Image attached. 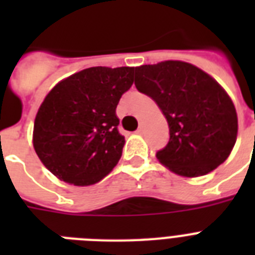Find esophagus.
I'll return each mask as SVG.
<instances>
[{
  "label": "esophagus",
  "instance_id": "esophagus-1",
  "mask_svg": "<svg viewBox=\"0 0 255 255\" xmlns=\"http://www.w3.org/2000/svg\"><path fill=\"white\" fill-rule=\"evenodd\" d=\"M136 132H137V133H143L144 132V124L143 123L139 124V128H137V131Z\"/></svg>",
  "mask_w": 255,
  "mask_h": 255
}]
</instances>
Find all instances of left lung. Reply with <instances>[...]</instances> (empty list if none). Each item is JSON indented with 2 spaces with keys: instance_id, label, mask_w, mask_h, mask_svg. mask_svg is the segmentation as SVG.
I'll use <instances>...</instances> for the list:
<instances>
[{
  "instance_id": "obj_1",
  "label": "left lung",
  "mask_w": 255,
  "mask_h": 255,
  "mask_svg": "<svg viewBox=\"0 0 255 255\" xmlns=\"http://www.w3.org/2000/svg\"><path fill=\"white\" fill-rule=\"evenodd\" d=\"M135 86L155 100L169 127V141L156 153L173 173L198 177L221 165L237 140L233 102L196 66L165 61L135 69Z\"/></svg>"
}]
</instances>
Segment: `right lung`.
<instances>
[{
	"instance_id": "obj_1",
	"label": "right lung",
	"mask_w": 255,
	"mask_h": 255,
	"mask_svg": "<svg viewBox=\"0 0 255 255\" xmlns=\"http://www.w3.org/2000/svg\"><path fill=\"white\" fill-rule=\"evenodd\" d=\"M135 67H90L61 81L47 94L34 122L38 157L59 180L92 185L122 157L116 106L133 83Z\"/></svg>"
}]
</instances>
